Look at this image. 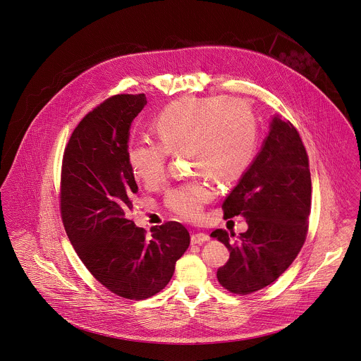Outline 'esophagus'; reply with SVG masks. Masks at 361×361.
Wrapping results in <instances>:
<instances>
[{
    "instance_id": "34e87169",
    "label": "esophagus",
    "mask_w": 361,
    "mask_h": 361,
    "mask_svg": "<svg viewBox=\"0 0 361 361\" xmlns=\"http://www.w3.org/2000/svg\"><path fill=\"white\" fill-rule=\"evenodd\" d=\"M210 240V237L207 234H203V233H198V234H192L191 235V242L195 243V245H202L204 242Z\"/></svg>"
}]
</instances>
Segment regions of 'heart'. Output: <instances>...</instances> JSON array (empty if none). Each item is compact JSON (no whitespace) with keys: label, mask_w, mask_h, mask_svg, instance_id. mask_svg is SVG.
<instances>
[{"label":"heart","mask_w":361,"mask_h":361,"mask_svg":"<svg viewBox=\"0 0 361 361\" xmlns=\"http://www.w3.org/2000/svg\"><path fill=\"white\" fill-rule=\"evenodd\" d=\"M154 133L158 141H138L127 149L133 177L148 188L163 181L169 154H183L191 171L230 184L247 169L257 145L250 108L226 97L174 101L155 118ZM202 177L169 191L166 204L174 214L198 219L203 204L213 200V188Z\"/></svg>","instance_id":"obj_1"}]
</instances>
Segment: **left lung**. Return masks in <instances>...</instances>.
Segmentation results:
<instances>
[{
	"label": "left lung",
	"mask_w": 361,
	"mask_h": 361,
	"mask_svg": "<svg viewBox=\"0 0 361 361\" xmlns=\"http://www.w3.org/2000/svg\"><path fill=\"white\" fill-rule=\"evenodd\" d=\"M310 204L303 142L289 121L274 115L260 151L223 202L224 216H243L246 233L210 234L230 250L228 262L217 271L219 282L233 293L247 295L277 280L306 240Z\"/></svg>",
	"instance_id": "left-lung-1"
}]
</instances>
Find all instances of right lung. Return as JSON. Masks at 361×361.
Here are the masks:
<instances>
[{
    "label": "right lung",
    "instance_id": "right-lung-1",
    "mask_svg": "<svg viewBox=\"0 0 361 361\" xmlns=\"http://www.w3.org/2000/svg\"><path fill=\"white\" fill-rule=\"evenodd\" d=\"M144 94L115 95L75 128L63 154L61 213L66 234L88 271L114 293L142 300L171 280L190 233L169 221L145 235L128 219L138 187L127 149Z\"/></svg>",
    "mask_w": 361,
    "mask_h": 361
}]
</instances>
